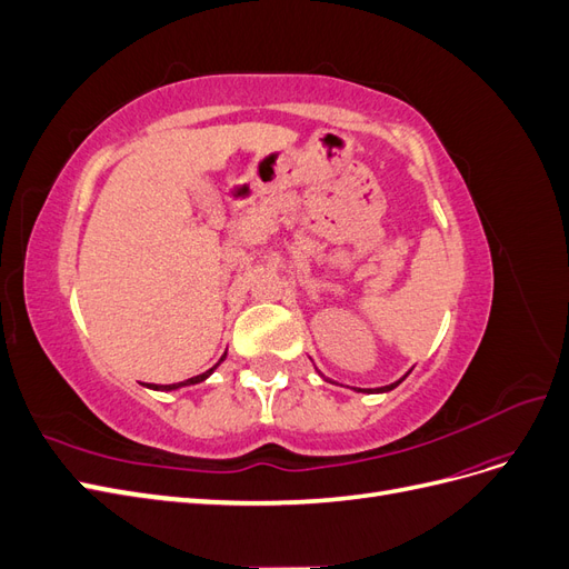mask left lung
<instances>
[{"instance_id":"left-lung-1","label":"left lung","mask_w":569,"mask_h":569,"mask_svg":"<svg viewBox=\"0 0 569 569\" xmlns=\"http://www.w3.org/2000/svg\"><path fill=\"white\" fill-rule=\"evenodd\" d=\"M320 377H322V375H320ZM406 377H408V375H403V377H401V380H399V382H393V385H387V387H380V389H375V393H387V391H391V389H396V387H399V385H401V382H403V380H406ZM325 380H327V377H325ZM356 391H366V393H372V391H370V389H356Z\"/></svg>"}]
</instances>
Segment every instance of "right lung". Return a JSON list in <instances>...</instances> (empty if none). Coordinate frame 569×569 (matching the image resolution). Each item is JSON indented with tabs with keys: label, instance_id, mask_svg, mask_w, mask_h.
I'll list each match as a JSON object with an SVG mask.
<instances>
[{
	"label": "right lung",
	"instance_id": "1",
	"mask_svg": "<svg viewBox=\"0 0 569 569\" xmlns=\"http://www.w3.org/2000/svg\"><path fill=\"white\" fill-rule=\"evenodd\" d=\"M226 358H228V351L220 356V360H218V363H216L211 370H206V372H201V375H197V377H189V380H184V382H176V385H144V387H149V389H153V391H178V389H182V387L199 385V382H203V380H209V377L213 375V370H216Z\"/></svg>",
	"mask_w": 569,
	"mask_h": 569
}]
</instances>
